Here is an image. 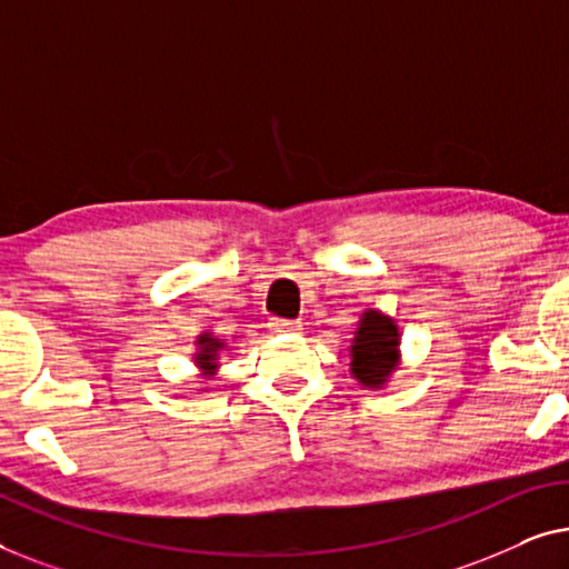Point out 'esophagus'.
<instances>
[{
	"label": "esophagus",
	"instance_id": "1",
	"mask_svg": "<svg viewBox=\"0 0 569 569\" xmlns=\"http://www.w3.org/2000/svg\"><path fill=\"white\" fill-rule=\"evenodd\" d=\"M270 327H273L276 332H299L301 325L299 322H291V319H273L270 322Z\"/></svg>",
	"mask_w": 569,
	"mask_h": 569
}]
</instances>
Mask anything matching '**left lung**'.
Here are the masks:
<instances>
[{
	"label": "left lung",
	"mask_w": 569,
	"mask_h": 569,
	"mask_svg": "<svg viewBox=\"0 0 569 569\" xmlns=\"http://www.w3.org/2000/svg\"><path fill=\"white\" fill-rule=\"evenodd\" d=\"M397 327L381 317L379 311H368L361 319L353 346V376L363 387H381L397 361Z\"/></svg>",
	"instance_id": "obj_1"
}]
</instances>
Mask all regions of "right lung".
Listing matches in <instances>:
<instances>
[{"instance_id": "right-lung-1", "label": "right lung", "mask_w": 569, "mask_h": 569, "mask_svg": "<svg viewBox=\"0 0 569 569\" xmlns=\"http://www.w3.org/2000/svg\"><path fill=\"white\" fill-rule=\"evenodd\" d=\"M198 346H201V353H198V366H203L211 371V368H216V350L221 348V342H216L208 338V335H203V338L198 340Z\"/></svg>"}]
</instances>
